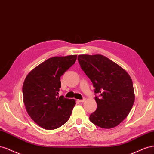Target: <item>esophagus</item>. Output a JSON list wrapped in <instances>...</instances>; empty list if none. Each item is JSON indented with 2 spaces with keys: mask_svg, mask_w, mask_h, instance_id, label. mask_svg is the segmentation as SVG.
I'll list each match as a JSON object with an SVG mask.
<instances>
[{
  "mask_svg": "<svg viewBox=\"0 0 154 154\" xmlns=\"http://www.w3.org/2000/svg\"><path fill=\"white\" fill-rule=\"evenodd\" d=\"M78 100V102H79V103H83V102L85 101L86 99H81V100Z\"/></svg>",
  "mask_w": 154,
  "mask_h": 154,
  "instance_id": "obj_1",
  "label": "esophagus"
}]
</instances>
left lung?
I'll return each mask as SVG.
<instances>
[{
  "label": "left lung",
  "mask_w": 154,
  "mask_h": 154,
  "mask_svg": "<svg viewBox=\"0 0 154 154\" xmlns=\"http://www.w3.org/2000/svg\"><path fill=\"white\" fill-rule=\"evenodd\" d=\"M81 68L93 83L97 108L90 120L100 128L109 129L128 116L135 100L133 82L119 65L104 55H79Z\"/></svg>",
  "instance_id": "obj_1"
}]
</instances>
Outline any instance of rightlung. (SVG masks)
<instances>
[{
    "label": "right lung",
    "instance_id": "1",
    "mask_svg": "<svg viewBox=\"0 0 154 154\" xmlns=\"http://www.w3.org/2000/svg\"><path fill=\"white\" fill-rule=\"evenodd\" d=\"M77 56L51 57L33 68L25 79L23 96L26 109L44 129L58 128L71 116L75 100L58 95L60 77L75 63Z\"/></svg>",
    "mask_w": 154,
    "mask_h": 154
}]
</instances>
